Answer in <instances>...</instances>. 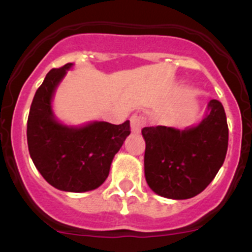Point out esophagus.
Masks as SVG:
<instances>
[{
	"label": "esophagus",
	"instance_id": "34e87169",
	"mask_svg": "<svg viewBox=\"0 0 252 252\" xmlns=\"http://www.w3.org/2000/svg\"><path fill=\"white\" fill-rule=\"evenodd\" d=\"M131 131L133 133H139L141 131L142 126H144V117L141 115H132L131 116Z\"/></svg>",
	"mask_w": 252,
	"mask_h": 252
}]
</instances>
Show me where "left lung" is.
<instances>
[{
  "mask_svg": "<svg viewBox=\"0 0 252 252\" xmlns=\"http://www.w3.org/2000/svg\"><path fill=\"white\" fill-rule=\"evenodd\" d=\"M197 126L178 130L151 126L145 139L144 169L149 187L170 199H188L203 192L226 158L228 126L222 103L211 99Z\"/></svg>",
  "mask_w": 252,
  "mask_h": 252,
  "instance_id": "left-lung-1",
  "label": "left lung"
}]
</instances>
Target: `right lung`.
<instances>
[{"instance_id":"right-lung-1","label":"right lung","mask_w":252,"mask_h":252,"mask_svg":"<svg viewBox=\"0 0 252 252\" xmlns=\"http://www.w3.org/2000/svg\"><path fill=\"white\" fill-rule=\"evenodd\" d=\"M73 64L51 69L37 88L28 119V146L35 166L50 186L82 193L98 188L110 173L116 153L130 135V121H94L70 127L58 122L51 110L55 88Z\"/></svg>"}]
</instances>
